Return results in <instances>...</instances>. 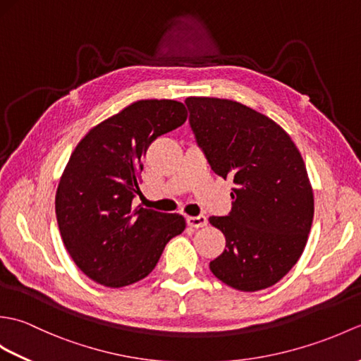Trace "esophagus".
Masks as SVG:
<instances>
[{
  "label": "esophagus",
  "mask_w": 361,
  "mask_h": 361,
  "mask_svg": "<svg viewBox=\"0 0 361 361\" xmlns=\"http://www.w3.org/2000/svg\"><path fill=\"white\" fill-rule=\"evenodd\" d=\"M188 225L190 228H203L208 225V219H206L204 216H197V217H188L186 219Z\"/></svg>",
  "instance_id": "1"
}]
</instances>
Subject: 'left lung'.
Here are the masks:
<instances>
[{"instance_id":"1","label":"left lung","mask_w":361,"mask_h":361,"mask_svg":"<svg viewBox=\"0 0 361 361\" xmlns=\"http://www.w3.org/2000/svg\"><path fill=\"white\" fill-rule=\"evenodd\" d=\"M189 124L211 169L231 176L233 208L209 217L226 247L209 264L226 286L257 291L274 286L301 257L313 220V190L286 130L240 102L188 97Z\"/></svg>"}]
</instances>
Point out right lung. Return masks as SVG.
Segmentation results:
<instances>
[{"label": "right lung", "mask_w": 361, "mask_h": 361, "mask_svg": "<svg viewBox=\"0 0 361 361\" xmlns=\"http://www.w3.org/2000/svg\"><path fill=\"white\" fill-rule=\"evenodd\" d=\"M186 106L145 99L83 136L60 178L56 216L65 247L90 279L119 288L144 279L166 243L181 234L180 214L137 206L141 158L158 136L185 124Z\"/></svg>", "instance_id": "1"}]
</instances>
